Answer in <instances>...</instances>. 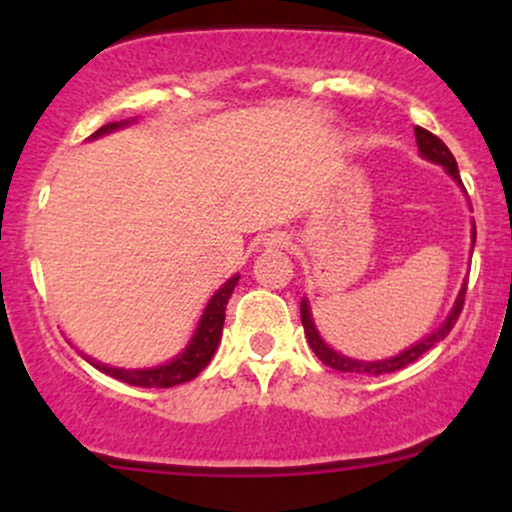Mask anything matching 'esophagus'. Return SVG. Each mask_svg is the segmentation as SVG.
Listing matches in <instances>:
<instances>
[{
	"mask_svg": "<svg viewBox=\"0 0 512 512\" xmlns=\"http://www.w3.org/2000/svg\"><path fill=\"white\" fill-rule=\"evenodd\" d=\"M269 248H289V238L284 233H274V236L267 238Z\"/></svg>",
	"mask_w": 512,
	"mask_h": 512,
	"instance_id": "1",
	"label": "esophagus"
}]
</instances>
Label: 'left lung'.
Listing matches in <instances>:
<instances>
[{
    "mask_svg": "<svg viewBox=\"0 0 512 512\" xmlns=\"http://www.w3.org/2000/svg\"><path fill=\"white\" fill-rule=\"evenodd\" d=\"M414 134H416V146H419L421 156L426 158V161L431 163H438V166H443L448 173L460 182V170H457V161L455 156L450 154V149L445 146L436 134H431L428 129L424 127H414ZM477 243V228H472V245ZM464 293H467V284L460 289V296H457L455 305H452L450 315L445 317L443 325L438 327L436 332L428 334L426 339H421V342H416L414 346H409L407 351H402V354L392 356V358H385V361H356V358H349V356H342L339 351H334L322 342L320 332H317L315 322H313V313H310V305L308 301H301V322H303V330H305V339H308L310 349L315 351V356L320 358L325 366H330L334 370H342V373H366V375H383V373H395V370L409 366V363H414L416 358L424 356L431 346H436L440 339H445L450 334L452 327H455L457 317L462 313V305H464Z\"/></svg>",
    "mask_w": 512,
    "mask_h": 512,
    "instance_id": "obj_1",
    "label": "left lung"
}]
</instances>
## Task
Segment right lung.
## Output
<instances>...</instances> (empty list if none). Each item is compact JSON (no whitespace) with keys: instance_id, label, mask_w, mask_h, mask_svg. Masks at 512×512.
Returning a JSON list of instances; mask_svg holds the SVG:
<instances>
[{"instance_id":"add662e5","label":"right lung","mask_w":512,"mask_h":512,"mask_svg":"<svg viewBox=\"0 0 512 512\" xmlns=\"http://www.w3.org/2000/svg\"><path fill=\"white\" fill-rule=\"evenodd\" d=\"M129 125V122H110L98 129V132L91 134V139L103 137V134L113 132V129H120ZM240 274L231 276L226 284L221 286L219 291L211 296V301L204 308L202 320H199L195 334H192L190 344L185 346V351L173 358V361L163 363V366L156 368H113L105 366V363H96L91 358H86L91 366H96L103 373H108L110 378L122 380L127 385H137V387H173V385H182L187 380L197 378L204 368L209 366L211 356H214L216 346L221 342V332H223V320H226V305L228 298H231L233 289H236Z\"/></svg>"}]
</instances>
